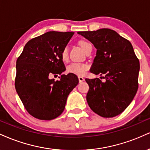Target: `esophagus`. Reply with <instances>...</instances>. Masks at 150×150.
Returning <instances> with one entry per match:
<instances>
[{"label":"esophagus","mask_w":150,"mask_h":150,"mask_svg":"<svg viewBox=\"0 0 150 150\" xmlns=\"http://www.w3.org/2000/svg\"><path fill=\"white\" fill-rule=\"evenodd\" d=\"M78 80H79V82H82L83 81H84V77H78Z\"/></svg>","instance_id":"1"}]
</instances>
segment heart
Segmentation results:
<instances>
[{
  "mask_svg": "<svg viewBox=\"0 0 150 150\" xmlns=\"http://www.w3.org/2000/svg\"><path fill=\"white\" fill-rule=\"evenodd\" d=\"M79 45L84 51H85L86 47L89 45V43L86 41L82 40L79 42ZM61 57L64 61H66L68 59V50L67 47H64L61 52ZM89 66L87 64L84 63L73 62L70 64L66 68V72L68 73L73 74V75L82 76L84 75L86 70H89Z\"/></svg>",
  "mask_w": 150,
  "mask_h": 150,
  "instance_id": "1",
  "label": "heart"
}]
</instances>
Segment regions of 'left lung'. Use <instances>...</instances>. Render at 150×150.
<instances>
[{"mask_svg": "<svg viewBox=\"0 0 150 150\" xmlns=\"http://www.w3.org/2000/svg\"><path fill=\"white\" fill-rule=\"evenodd\" d=\"M97 49L91 73L104 75L85 80L89 89L88 105L103 117H113L125 110L138 88L140 62L131 43L115 30L101 28L93 31H79Z\"/></svg>", "mask_w": 150, "mask_h": 150, "instance_id": "left-lung-1", "label": "left lung"}]
</instances>
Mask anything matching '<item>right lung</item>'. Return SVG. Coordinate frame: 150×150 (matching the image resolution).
I'll return each instance as SVG.
<instances>
[{
  "label": "right lung",
  "mask_w": 150,
  "mask_h": 150,
  "mask_svg": "<svg viewBox=\"0 0 150 150\" xmlns=\"http://www.w3.org/2000/svg\"><path fill=\"white\" fill-rule=\"evenodd\" d=\"M74 32L49 31L30 40L17 58L16 91L25 109L41 120L57 118L65 109L68 96L78 84L73 74L61 75L60 80L50 79L65 71L61 52Z\"/></svg>",
  "instance_id": "1"
}]
</instances>
